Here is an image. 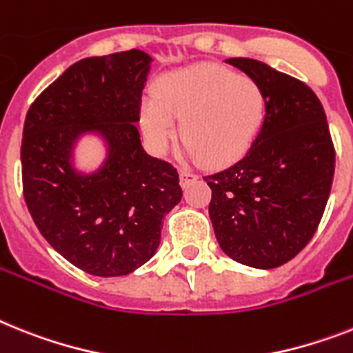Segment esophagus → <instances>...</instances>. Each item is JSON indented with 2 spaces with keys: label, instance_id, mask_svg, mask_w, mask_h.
I'll use <instances>...</instances> for the list:
<instances>
[{
  "label": "esophagus",
  "instance_id": "34e87169",
  "mask_svg": "<svg viewBox=\"0 0 353 353\" xmlns=\"http://www.w3.org/2000/svg\"><path fill=\"white\" fill-rule=\"evenodd\" d=\"M179 176H181L183 188H186V186L190 185V183L197 181V174H194V172H190V170H181L179 172Z\"/></svg>",
  "mask_w": 353,
  "mask_h": 353
}]
</instances>
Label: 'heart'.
<instances>
[{"label": "heart", "mask_w": 353, "mask_h": 353, "mask_svg": "<svg viewBox=\"0 0 353 353\" xmlns=\"http://www.w3.org/2000/svg\"><path fill=\"white\" fill-rule=\"evenodd\" d=\"M141 127L154 147H163L179 121L186 158L221 167L248 152L265 118V94L253 79L217 64L172 71L147 94Z\"/></svg>", "instance_id": "1"}]
</instances>
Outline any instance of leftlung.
<instances>
[{
	"label": "left lung",
	"instance_id": "8db88e82",
	"mask_svg": "<svg viewBox=\"0 0 353 353\" xmlns=\"http://www.w3.org/2000/svg\"><path fill=\"white\" fill-rule=\"evenodd\" d=\"M265 94V118L241 161L204 177L221 250L235 262L272 269L312 239L334 179L327 117L309 85L248 57L226 59Z\"/></svg>",
	"mask_w": 353,
	"mask_h": 353
}]
</instances>
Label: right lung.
Wrapping results in <instances>:
<instances>
[{"label":"right lung","mask_w":353,"mask_h":353,"mask_svg":"<svg viewBox=\"0 0 353 353\" xmlns=\"http://www.w3.org/2000/svg\"><path fill=\"white\" fill-rule=\"evenodd\" d=\"M150 64L141 50L82 59L26 112L21 167L28 212L53 250L94 276H123L149 262L163 217L183 197L176 168L145 152L134 125ZM88 137L104 149L90 171L76 159Z\"/></svg>","instance_id":"obj_1"}]
</instances>
